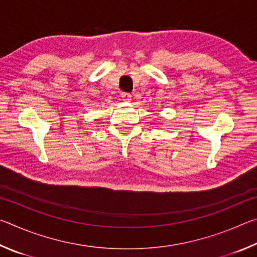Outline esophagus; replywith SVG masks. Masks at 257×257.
I'll return each mask as SVG.
<instances>
[{"instance_id": "obj_1", "label": "esophagus", "mask_w": 257, "mask_h": 257, "mask_svg": "<svg viewBox=\"0 0 257 257\" xmlns=\"http://www.w3.org/2000/svg\"><path fill=\"white\" fill-rule=\"evenodd\" d=\"M121 97H122V101H124V102L132 101V94H129V93H122L121 94Z\"/></svg>"}]
</instances>
